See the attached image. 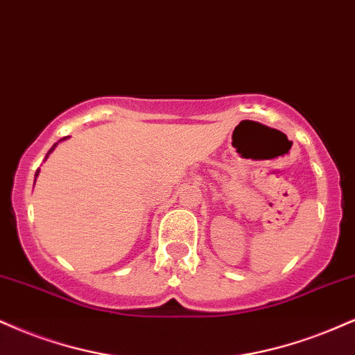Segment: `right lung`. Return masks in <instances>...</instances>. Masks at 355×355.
<instances>
[{
  "instance_id": "add662e5",
  "label": "right lung",
  "mask_w": 355,
  "mask_h": 355,
  "mask_svg": "<svg viewBox=\"0 0 355 355\" xmlns=\"http://www.w3.org/2000/svg\"><path fill=\"white\" fill-rule=\"evenodd\" d=\"M54 147H55V145H54ZM54 147H53V148H54ZM53 148H51V150H53ZM51 150H49V152H51ZM36 175H37V173H36Z\"/></svg>"
}]
</instances>
